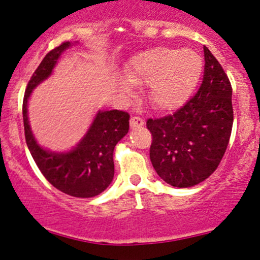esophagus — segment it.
<instances>
[{"instance_id":"1","label":"esophagus","mask_w":260,"mask_h":260,"mask_svg":"<svg viewBox=\"0 0 260 260\" xmlns=\"http://www.w3.org/2000/svg\"><path fill=\"white\" fill-rule=\"evenodd\" d=\"M144 124H145V121L142 120L141 118H139V116H133V118L130 119L131 129H139V127L144 126Z\"/></svg>"}]
</instances>
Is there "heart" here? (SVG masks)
I'll list each match as a JSON object with an SVG mask.
<instances>
[{
  "label": "heart",
  "mask_w": 260,
  "mask_h": 260,
  "mask_svg": "<svg viewBox=\"0 0 260 260\" xmlns=\"http://www.w3.org/2000/svg\"><path fill=\"white\" fill-rule=\"evenodd\" d=\"M204 62L197 51L169 46H154L131 56L125 67L126 78H115L118 91L133 94V84L147 86L151 104L161 112H169L190 98L199 83Z\"/></svg>",
  "instance_id": "b5f03b06"
}]
</instances>
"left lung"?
<instances>
[{"label": "left lung", "mask_w": 260, "mask_h": 260, "mask_svg": "<svg viewBox=\"0 0 260 260\" xmlns=\"http://www.w3.org/2000/svg\"><path fill=\"white\" fill-rule=\"evenodd\" d=\"M204 56V78L197 94L174 114L147 120L154 171L176 188L194 186L211 176L231 136V83L206 46Z\"/></svg>", "instance_id": "1"}]
</instances>
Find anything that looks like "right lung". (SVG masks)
<instances>
[{
  "instance_id": "right-lung-1",
  "label": "right lung",
  "mask_w": 260,
  "mask_h": 260,
  "mask_svg": "<svg viewBox=\"0 0 260 260\" xmlns=\"http://www.w3.org/2000/svg\"><path fill=\"white\" fill-rule=\"evenodd\" d=\"M77 44L62 43L46 54L38 66L23 99V122L27 146L43 176L60 191L76 198H93L104 191L114 177L113 151L129 131L130 115L121 110H98L82 139L67 151H51L37 141L28 116L34 89L54 72L61 55Z\"/></svg>"
}]
</instances>
